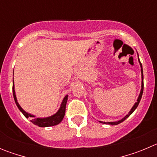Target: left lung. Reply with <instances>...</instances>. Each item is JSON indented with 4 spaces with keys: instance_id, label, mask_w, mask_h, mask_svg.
<instances>
[{
    "instance_id": "1",
    "label": "left lung",
    "mask_w": 157,
    "mask_h": 157,
    "mask_svg": "<svg viewBox=\"0 0 157 157\" xmlns=\"http://www.w3.org/2000/svg\"><path fill=\"white\" fill-rule=\"evenodd\" d=\"M138 59H139V58H138ZM139 62H140V59H139ZM140 65H141V78H142V82H141V93H140L139 94V97H138V101H137V102H136L135 104H134V105L133 106V108L131 109V110L130 111V112L128 113V115H127V116H125V117L123 118V119H122L121 120H120V121L118 122H111V123H105V122H101V123H105V124H110V125H117V124H119V123H122V122H123L124 120L127 119V118H128L129 116H130V115H131L133 113V112H134V110H135L136 109H137V107H138V104H139L140 101H141V97H142V94H143V90H144V82H143V70H142V65H141V62H140Z\"/></svg>"
}]
</instances>
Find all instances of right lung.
Returning <instances> with one entry per match:
<instances>
[{
  "label": "right lung",
  "instance_id": "add662e5",
  "mask_svg": "<svg viewBox=\"0 0 157 157\" xmlns=\"http://www.w3.org/2000/svg\"><path fill=\"white\" fill-rule=\"evenodd\" d=\"M12 93H13L14 100H15V102H16V105H17L18 109L21 111V112L24 115V116L26 118H28V117L33 118V120H31L30 121L34 123V125H37L38 126V127H52V126L57 125V124H59V123L63 120L65 115L66 104H67V95L65 96V98H63V101H62V103H61V105H60V108H59V109L58 110V112H56V114L47 118H34V116H32V115L26 112L23 109H22L21 107L19 106V103L17 102V99H16V94H15V90H14V81H13V86H12Z\"/></svg>",
  "mask_w": 157,
  "mask_h": 157
}]
</instances>
